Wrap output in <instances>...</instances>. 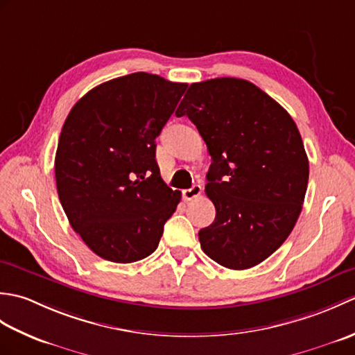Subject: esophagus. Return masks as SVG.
Masks as SVG:
<instances>
[{
    "mask_svg": "<svg viewBox=\"0 0 355 355\" xmlns=\"http://www.w3.org/2000/svg\"><path fill=\"white\" fill-rule=\"evenodd\" d=\"M201 192H202V187H201L200 184H193V186L191 187V189L183 191V198H184L186 201H191V200H193V198L200 197Z\"/></svg>",
    "mask_w": 355,
    "mask_h": 355,
    "instance_id": "34e87169",
    "label": "esophagus"
}]
</instances>
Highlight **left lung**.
I'll list each match as a JSON object with an SVG mask.
<instances>
[{
    "mask_svg": "<svg viewBox=\"0 0 355 355\" xmlns=\"http://www.w3.org/2000/svg\"><path fill=\"white\" fill-rule=\"evenodd\" d=\"M175 114L192 120L212 157L206 195L216 216L198 232L202 252L225 268L258 266L284 244L302 210L310 166L296 123L236 78L192 84Z\"/></svg>",
    "mask_w": 355,
    "mask_h": 355,
    "instance_id": "left-lung-1",
    "label": "left lung"
}]
</instances>
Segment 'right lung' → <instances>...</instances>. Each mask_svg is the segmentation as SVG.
I'll return each mask as SVG.
<instances>
[{
	"instance_id": "obj_1",
	"label": "right lung",
	"mask_w": 355,
	"mask_h": 355,
	"mask_svg": "<svg viewBox=\"0 0 355 355\" xmlns=\"http://www.w3.org/2000/svg\"><path fill=\"white\" fill-rule=\"evenodd\" d=\"M186 88L126 74L88 92L65 119L55 158L59 201L103 259L130 263L154 253L182 200L160 177L155 139Z\"/></svg>"
}]
</instances>
